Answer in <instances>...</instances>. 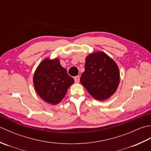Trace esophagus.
Instances as JSON below:
<instances>
[{
	"instance_id": "esophagus-1",
	"label": "esophagus",
	"mask_w": 151,
	"mask_h": 151,
	"mask_svg": "<svg viewBox=\"0 0 151 151\" xmlns=\"http://www.w3.org/2000/svg\"><path fill=\"white\" fill-rule=\"evenodd\" d=\"M74 79H75V82L76 83H78L79 81H80V76H75V78H74Z\"/></svg>"
}]
</instances>
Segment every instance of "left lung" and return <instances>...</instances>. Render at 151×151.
<instances>
[{"label":"left lung","mask_w":151,"mask_h":151,"mask_svg":"<svg viewBox=\"0 0 151 151\" xmlns=\"http://www.w3.org/2000/svg\"><path fill=\"white\" fill-rule=\"evenodd\" d=\"M81 82L94 99H107L116 91L119 83L118 66L104 52L91 54L86 58Z\"/></svg>","instance_id":"8db88e82"}]
</instances>
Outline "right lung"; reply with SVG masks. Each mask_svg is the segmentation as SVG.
<instances>
[{
    "instance_id": "1",
    "label": "right lung",
    "mask_w": 151,
    "mask_h": 151,
    "mask_svg": "<svg viewBox=\"0 0 151 151\" xmlns=\"http://www.w3.org/2000/svg\"><path fill=\"white\" fill-rule=\"evenodd\" d=\"M34 85L37 94L45 101L56 104L65 97L74 79L60 65L58 59H45L37 67L34 75Z\"/></svg>"
}]
</instances>
